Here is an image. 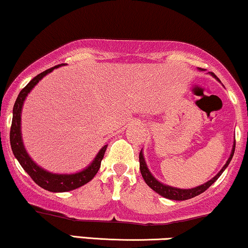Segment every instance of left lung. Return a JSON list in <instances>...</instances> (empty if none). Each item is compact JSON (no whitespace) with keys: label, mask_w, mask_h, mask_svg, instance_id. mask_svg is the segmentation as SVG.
Wrapping results in <instances>:
<instances>
[{"label":"left lung","mask_w":248,"mask_h":248,"mask_svg":"<svg viewBox=\"0 0 248 248\" xmlns=\"http://www.w3.org/2000/svg\"><path fill=\"white\" fill-rule=\"evenodd\" d=\"M198 70L204 71L202 69H198ZM209 73L216 78V76L213 75L212 72H209ZM216 79L218 80V78H216ZM234 149H235V140L233 141L232 152H231V154H230V157L227 158L226 163H225V166L221 168L220 171H219L217 175L215 176V177L210 179V181H207L206 183L202 184V186H198L196 187H191V189H179V187H173V186H167V184H163L162 182L157 181V179L154 177L153 173L149 171V169H148L146 160H144V156H143V153H142V150L140 152V156H139V158H140V171H141L142 177H143V179H144V182L147 183V186L149 187H152L154 191L157 192L158 195L162 196V197L168 198V199H172V201H186V199L193 198V197H196V196L201 195L202 192H204L205 190L209 189V187L211 186L219 177H220L221 173H223L224 170L226 169L227 166L230 164V162H231L232 157H233V154H234Z\"/></svg>","instance_id":"left-lung-1"}]
</instances>
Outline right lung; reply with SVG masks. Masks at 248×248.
Returning a JSON list of instances; mask_svg holds the SVG:
<instances>
[{"label": "right lung", "instance_id": "right-lung-1", "mask_svg": "<svg viewBox=\"0 0 248 248\" xmlns=\"http://www.w3.org/2000/svg\"><path fill=\"white\" fill-rule=\"evenodd\" d=\"M62 65L64 64L57 65V66H53L49 70L44 71V72L39 73L38 76H36L35 78H33L32 80L19 92V94L16 99L15 105H14L13 122H11L10 128V146L14 155H15V157L17 158V161L19 162L22 168H23L28 175L32 178V181L35 182L36 184H38V186L43 187V189L51 192L71 191V190L78 189V187L88 183L91 179L94 177L95 173L98 172V170L100 169L101 161L102 158H104L105 152H106L107 149L106 144V146H104L100 150H99V153L96 154L95 157L93 158V161L91 162L86 168H84L80 171L75 173H55L47 171V170L39 167L38 164L30 157L27 149H25L21 130V116L25 99H27L28 94L32 91V88L35 87L45 76L49 75V73L52 72L55 69H58V67L62 66Z\"/></svg>", "mask_w": 248, "mask_h": 248}]
</instances>
